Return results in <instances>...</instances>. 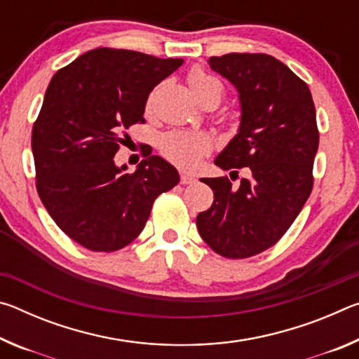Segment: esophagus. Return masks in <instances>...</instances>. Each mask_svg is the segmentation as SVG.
<instances>
[{"instance_id": "esophagus-1", "label": "esophagus", "mask_w": 359, "mask_h": 359, "mask_svg": "<svg viewBox=\"0 0 359 359\" xmlns=\"http://www.w3.org/2000/svg\"><path fill=\"white\" fill-rule=\"evenodd\" d=\"M193 182H196V179H194V175L187 174V172H180V184L182 185L193 184Z\"/></svg>"}]
</instances>
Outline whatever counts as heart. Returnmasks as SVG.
<instances>
[{"label": "heart", "instance_id": "1", "mask_svg": "<svg viewBox=\"0 0 359 359\" xmlns=\"http://www.w3.org/2000/svg\"><path fill=\"white\" fill-rule=\"evenodd\" d=\"M188 83L196 95V98L205 106L209 101H215L220 104L224 95L223 83L215 76L209 74L201 68H194L188 74ZM161 155L174 165L180 168H191L201 160L210 150V141L208 136L198 133L187 131H171L161 136L158 144Z\"/></svg>", "mask_w": 359, "mask_h": 359}]
</instances>
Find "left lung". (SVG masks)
I'll use <instances>...</instances> for the list:
<instances>
[{
    "mask_svg": "<svg viewBox=\"0 0 359 359\" xmlns=\"http://www.w3.org/2000/svg\"><path fill=\"white\" fill-rule=\"evenodd\" d=\"M209 65L238 88L242 112L215 165L236 174L248 168V179L239 188L228 177L201 179L214 203L196 226L215 253L248 258L277 244L311 196L320 139L315 106L307 83L266 53H226Z\"/></svg>",
    "mask_w": 359,
    "mask_h": 359,
    "instance_id": "8db88e82",
    "label": "left lung"
}]
</instances>
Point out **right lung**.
Returning <instances> with one entry per match:
<instances>
[{
    "mask_svg": "<svg viewBox=\"0 0 359 359\" xmlns=\"http://www.w3.org/2000/svg\"><path fill=\"white\" fill-rule=\"evenodd\" d=\"M123 48L88 50L52 77L33 125L36 188L48 215L77 244L115 252L135 241L179 172L144 155L133 174L114 156L131 125L144 123L154 87L182 66Z\"/></svg>",
    "mask_w": 359,
    "mask_h": 359,
    "instance_id": "obj_1",
    "label": "right lung"
}]
</instances>
